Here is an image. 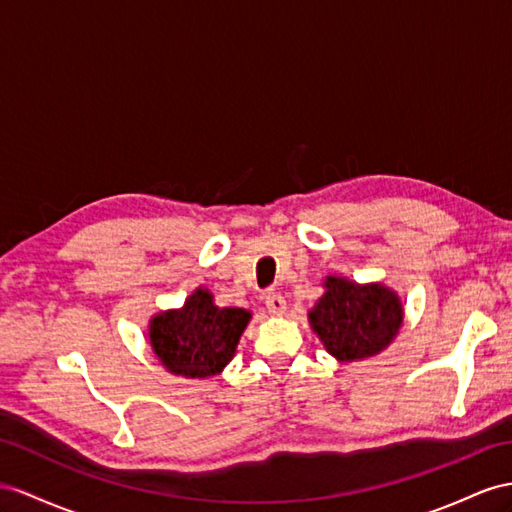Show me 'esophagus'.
Instances as JSON below:
<instances>
[{
	"mask_svg": "<svg viewBox=\"0 0 512 512\" xmlns=\"http://www.w3.org/2000/svg\"><path fill=\"white\" fill-rule=\"evenodd\" d=\"M266 307H268V313L270 316H283L285 313V298L277 292H268L266 296Z\"/></svg>",
	"mask_w": 512,
	"mask_h": 512,
	"instance_id": "esophagus-1",
	"label": "esophagus"
}]
</instances>
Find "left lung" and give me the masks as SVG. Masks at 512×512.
<instances>
[{
	"label": "left lung",
	"instance_id": "8db88e82",
	"mask_svg": "<svg viewBox=\"0 0 512 512\" xmlns=\"http://www.w3.org/2000/svg\"><path fill=\"white\" fill-rule=\"evenodd\" d=\"M324 287L309 324L337 361L374 357L393 342L404 318L396 292L383 283L361 285L344 277H326Z\"/></svg>",
	"mask_w": 512,
	"mask_h": 512
}]
</instances>
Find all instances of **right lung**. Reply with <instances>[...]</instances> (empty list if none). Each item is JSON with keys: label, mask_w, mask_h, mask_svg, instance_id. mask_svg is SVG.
Listing matches in <instances>:
<instances>
[{"label": "right lung", "mask_w": 512, "mask_h": 512, "mask_svg": "<svg viewBox=\"0 0 512 512\" xmlns=\"http://www.w3.org/2000/svg\"><path fill=\"white\" fill-rule=\"evenodd\" d=\"M251 311L216 307L205 287L194 290L181 309L157 313L149 322L155 357L170 374L186 378L216 376L233 359Z\"/></svg>", "instance_id": "1"}]
</instances>
